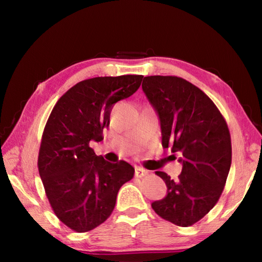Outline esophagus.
<instances>
[{
    "instance_id": "obj_1",
    "label": "esophagus",
    "mask_w": 262,
    "mask_h": 262,
    "mask_svg": "<svg viewBox=\"0 0 262 262\" xmlns=\"http://www.w3.org/2000/svg\"><path fill=\"white\" fill-rule=\"evenodd\" d=\"M148 173H149V172L147 170H144V168L139 167V166L135 167V177H136V178H143V177L148 176Z\"/></svg>"
}]
</instances>
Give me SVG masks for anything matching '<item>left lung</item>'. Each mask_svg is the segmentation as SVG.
Instances as JSON below:
<instances>
[{"label": "left lung", "mask_w": 262, "mask_h": 262, "mask_svg": "<svg viewBox=\"0 0 262 262\" xmlns=\"http://www.w3.org/2000/svg\"><path fill=\"white\" fill-rule=\"evenodd\" d=\"M142 89L158 113L163 147L181 154L183 163L177 181L156 171L167 195L151 207L163 220L190 227L214 208L227 183L232 157L227 121L205 92L181 77L147 76Z\"/></svg>", "instance_id": "8db88e82"}]
</instances>
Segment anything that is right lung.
<instances>
[{"mask_svg":"<svg viewBox=\"0 0 262 262\" xmlns=\"http://www.w3.org/2000/svg\"><path fill=\"white\" fill-rule=\"evenodd\" d=\"M142 75L84 79L57 100L43 128L38 170L57 219L88 232L108 219L121 186L133 179L125 161L106 162L90 142L103 140L113 105L135 94Z\"/></svg>","mask_w":262,"mask_h":262,"instance_id":"obj_1","label":"right lung"}]
</instances>
